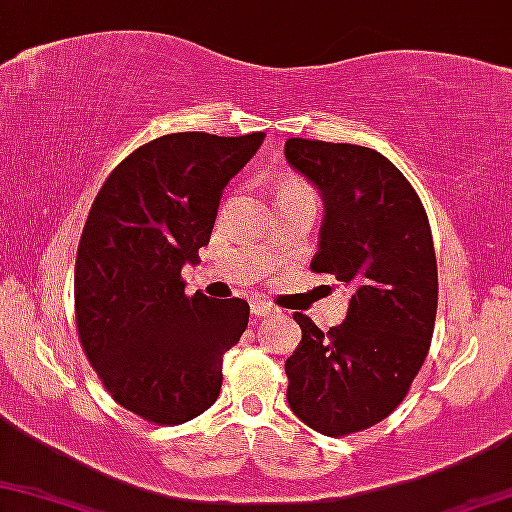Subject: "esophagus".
<instances>
[{
	"instance_id": "34e87169",
	"label": "esophagus",
	"mask_w": 512,
	"mask_h": 512,
	"mask_svg": "<svg viewBox=\"0 0 512 512\" xmlns=\"http://www.w3.org/2000/svg\"><path fill=\"white\" fill-rule=\"evenodd\" d=\"M250 309H252V314H255V316H269V314L276 312L274 304H271L269 300H264V297H252Z\"/></svg>"
}]
</instances>
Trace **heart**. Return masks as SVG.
<instances>
[{"label": "heart", "instance_id": "obj_1", "mask_svg": "<svg viewBox=\"0 0 512 512\" xmlns=\"http://www.w3.org/2000/svg\"><path fill=\"white\" fill-rule=\"evenodd\" d=\"M290 193H312V191H309L307 186H304L302 181H297V179L281 181V184H278V189H276V196H290Z\"/></svg>", "mask_w": 512, "mask_h": 512}]
</instances>
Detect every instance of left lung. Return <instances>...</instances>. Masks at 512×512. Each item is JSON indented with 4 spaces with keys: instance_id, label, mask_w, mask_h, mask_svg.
<instances>
[{
    "instance_id": "8db88e82",
    "label": "left lung",
    "mask_w": 512,
    "mask_h": 512,
    "mask_svg": "<svg viewBox=\"0 0 512 512\" xmlns=\"http://www.w3.org/2000/svg\"><path fill=\"white\" fill-rule=\"evenodd\" d=\"M288 165L323 200L316 274L349 288L347 316L323 333L304 314L286 359L288 404L328 437L380 423L404 401L437 316V260L418 193L366 146L288 139Z\"/></svg>"
}]
</instances>
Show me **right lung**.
<instances>
[{
    "mask_svg": "<svg viewBox=\"0 0 512 512\" xmlns=\"http://www.w3.org/2000/svg\"><path fill=\"white\" fill-rule=\"evenodd\" d=\"M262 141L264 132L165 134L129 153L89 210L75 262L77 333L111 397L151 423L210 409L224 352L248 328V302L186 297L181 269L200 262L224 186Z\"/></svg>",
    "mask_w": 512,
    "mask_h": 512,
    "instance_id": "add662e5",
    "label": "right lung"
}]
</instances>
